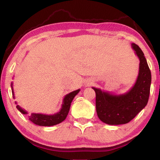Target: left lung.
<instances>
[{
    "instance_id": "obj_1",
    "label": "left lung",
    "mask_w": 160,
    "mask_h": 160,
    "mask_svg": "<svg viewBox=\"0 0 160 160\" xmlns=\"http://www.w3.org/2000/svg\"><path fill=\"white\" fill-rule=\"evenodd\" d=\"M140 60L139 72L134 85L128 92L113 94L92 88L96 93V110L99 118L109 125H120L131 121L148 104L151 85V72L138 46L131 44Z\"/></svg>"
}]
</instances>
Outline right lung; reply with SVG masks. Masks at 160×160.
<instances>
[{"label": "right lung", "instance_id": "obj_1", "mask_svg": "<svg viewBox=\"0 0 160 160\" xmlns=\"http://www.w3.org/2000/svg\"><path fill=\"white\" fill-rule=\"evenodd\" d=\"M11 88H12V97L15 99L14 95V91H13V87H12V82H11ZM80 91V89L77 90H75L73 92H71L69 94H66L64 97L63 100V104L61 105V109L58 112L54 114L51 115H47V114H43V113H32L31 115L28 116L29 121H31L32 123L38 126H52L56 124H58L63 121L66 118L68 113L70 111V104L72 99H74L75 95H77L78 92ZM15 104H17V102H15ZM16 108L20 111V112L23 113V114H28V112L25 109H24L19 105L16 106Z\"/></svg>", "mask_w": 160, "mask_h": 160}]
</instances>
